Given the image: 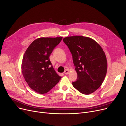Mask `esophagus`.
Instances as JSON below:
<instances>
[{"mask_svg":"<svg viewBox=\"0 0 126 126\" xmlns=\"http://www.w3.org/2000/svg\"><path fill=\"white\" fill-rule=\"evenodd\" d=\"M68 73H69V70H68L66 69V70H65L64 74H65V75H67V74H68Z\"/></svg>","mask_w":126,"mask_h":126,"instance_id":"1","label":"esophagus"}]
</instances>
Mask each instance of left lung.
<instances>
[{
    "mask_svg": "<svg viewBox=\"0 0 126 126\" xmlns=\"http://www.w3.org/2000/svg\"><path fill=\"white\" fill-rule=\"evenodd\" d=\"M63 40L71 53L78 74L72 85L84 94L93 93L107 73V59L101 46L94 39L81 36L67 37Z\"/></svg>",
    "mask_w": 126,
    "mask_h": 126,
    "instance_id": "8db88e82",
    "label": "left lung"
}]
</instances>
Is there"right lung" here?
Returning a JSON list of instances; mask_svg holds the SVG:
<instances>
[{
    "mask_svg": "<svg viewBox=\"0 0 126 126\" xmlns=\"http://www.w3.org/2000/svg\"><path fill=\"white\" fill-rule=\"evenodd\" d=\"M62 37L39 38L25 51L22 61L23 76L31 89L40 94L47 93L60 80L52 67L49 56Z\"/></svg>",
    "mask_w": 126,
    "mask_h": 126,
    "instance_id": "obj_1",
    "label": "right lung"
}]
</instances>
